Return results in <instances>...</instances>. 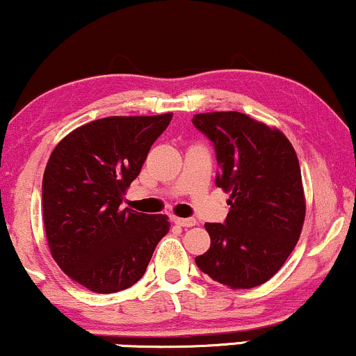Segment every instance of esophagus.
I'll use <instances>...</instances> for the list:
<instances>
[{
    "label": "esophagus",
    "instance_id": "34e87169",
    "mask_svg": "<svg viewBox=\"0 0 356 356\" xmlns=\"http://www.w3.org/2000/svg\"><path fill=\"white\" fill-rule=\"evenodd\" d=\"M173 221L183 227H191L196 225V219L193 218H173Z\"/></svg>",
    "mask_w": 356,
    "mask_h": 356
}]
</instances>
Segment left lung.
Masks as SVG:
<instances>
[{"label":"left lung","mask_w":356,"mask_h":356,"mask_svg":"<svg viewBox=\"0 0 356 356\" xmlns=\"http://www.w3.org/2000/svg\"><path fill=\"white\" fill-rule=\"evenodd\" d=\"M214 143L216 185L229 193L226 222H206L211 245L196 266L229 289H252L277 272L300 238L305 195L289 138L241 112L196 113Z\"/></svg>","instance_id":"obj_1"}]
</instances>
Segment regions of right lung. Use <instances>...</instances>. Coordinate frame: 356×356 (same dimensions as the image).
<instances>
[{"label":"right lung","instance_id":"1","mask_svg":"<svg viewBox=\"0 0 356 356\" xmlns=\"http://www.w3.org/2000/svg\"><path fill=\"white\" fill-rule=\"evenodd\" d=\"M173 113L107 117L77 127L52 150L42 177L51 256L77 284L113 293L143 277L168 232L166 214L120 203Z\"/></svg>","mask_w":356,"mask_h":356}]
</instances>
